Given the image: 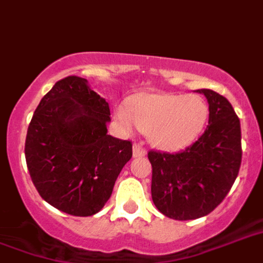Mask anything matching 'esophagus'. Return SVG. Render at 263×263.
Masks as SVG:
<instances>
[{"mask_svg":"<svg viewBox=\"0 0 263 263\" xmlns=\"http://www.w3.org/2000/svg\"><path fill=\"white\" fill-rule=\"evenodd\" d=\"M146 154V148H143L139 143H135V144H134V157H144Z\"/></svg>","mask_w":263,"mask_h":263,"instance_id":"1","label":"esophagus"}]
</instances>
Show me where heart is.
<instances>
[{
  "label": "heart",
  "mask_w": 263,
  "mask_h": 263,
  "mask_svg": "<svg viewBox=\"0 0 263 263\" xmlns=\"http://www.w3.org/2000/svg\"><path fill=\"white\" fill-rule=\"evenodd\" d=\"M117 120L127 129L138 125L154 146L180 150L189 146L202 131L208 106L200 96L138 95L116 110Z\"/></svg>",
  "instance_id": "heart-1"
}]
</instances>
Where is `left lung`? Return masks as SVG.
<instances>
[{"mask_svg": "<svg viewBox=\"0 0 263 263\" xmlns=\"http://www.w3.org/2000/svg\"><path fill=\"white\" fill-rule=\"evenodd\" d=\"M209 104V124L200 138L178 153L148 151L151 196L159 212L176 220L211 213L235 182L242 162L240 121L227 98L197 90Z\"/></svg>", "mask_w": 263, "mask_h": 263, "instance_id": "8db88e82", "label": "left lung"}]
</instances>
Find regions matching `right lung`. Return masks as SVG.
<instances>
[{"label": "right lung", "mask_w": 263, "mask_h": 263, "mask_svg": "<svg viewBox=\"0 0 263 263\" xmlns=\"http://www.w3.org/2000/svg\"><path fill=\"white\" fill-rule=\"evenodd\" d=\"M109 104L85 78L58 81L42 98L25 139L28 172L43 200L72 216H91L109 200L132 142L108 135Z\"/></svg>", "instance_id": "add662e5"}]
</instances>
